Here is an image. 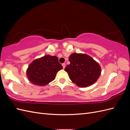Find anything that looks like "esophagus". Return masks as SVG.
I'll return each instance as SVG.
<instances>
[{
    "instance_id": "34e87169",
    "label": "esophagus",
    "mask_w": 130,
    "mask_h": 130,
    "mask_svg": "<svg viewBox=\"0 0 130 130\" xmlns=\"http://www.w3.org/2000/svg\"><path fill=\"white\" fill-rule=\"evenodd\" d=\"M62 66H63V69H64V68L66 67V64L64 63H62Z\"/></svg>"
}]
</instances>
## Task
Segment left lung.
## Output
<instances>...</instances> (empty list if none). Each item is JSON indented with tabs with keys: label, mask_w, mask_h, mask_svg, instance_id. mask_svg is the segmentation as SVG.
<instances>
[{
	"label": "left lung",
	"mask_w": 130,
	"mask_h": 130,
	"mask_svg": "<svg viewBox=\"0 0 130 130\" xmlns=\"http://www.w3.org/2000/svg\"><path fill=\"white\" fill-rule=\"evenodd\" d=\"M70 64L64 70L70 79L80 87H88L97 81L101 74V67L98 62L86 54L73 53L70 55Z\"/></svg>",
	"instance_id": "left-lung-1"
}]
</instances>
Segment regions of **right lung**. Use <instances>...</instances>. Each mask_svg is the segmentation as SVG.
Here are the masks:
<instances>
[{
	"mask_svg": "<svg viewBox=\"0 0 130 130\" xmlns=\"http://www.w3.org/2000/svg\"><path fill=\"white\" fill-rule=\"evenodd\" d=\"M62 68L57 56L47 55L31 62L26 75L31 83L43 86L53 81L57 73Z\"/></svg>",
	"mask_w": 130,
	"mask_h": 130,
	"instance_id": "add662e5",
	"label": "right lung"
}]
</instances>
